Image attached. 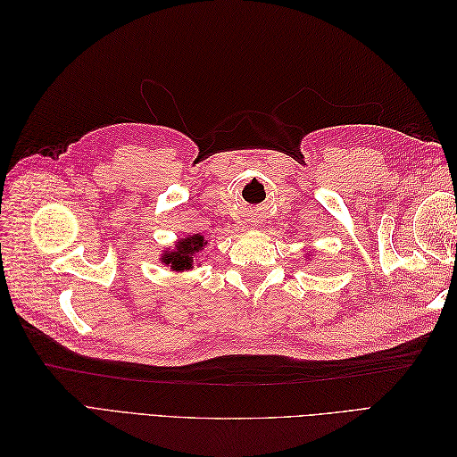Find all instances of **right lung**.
Returning a JSON list of instances; mask_svg holds the SVG:
<instances>
[{
	"instance_id": "1",
	"label": "right lung",
	"mask_w": 457,
	"mask_h": 457,
	"mask_svg": "<svg viewBox=\"0 0 457 457\" xmlns=\"http://www.w3.org/2000/svg\"><path fill=\"white\" fill-rule=\"evenodd\" d=\"M205 244L207 240L202 237V234H188V237L181 238L175 244L173 250L162 253V262L175 272L190 270L192 265H195V255L204 250Z\"/></svg>"
}]
</instances>
